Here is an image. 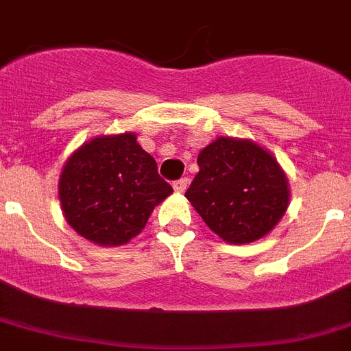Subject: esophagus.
<instances>
[{
  "label": "esophagus",
  "instance_id": "34e87169",
  "mask_svg": "<svg viewBox=\"0 0 351 351\" xmlns=\"http://www.w3.org/2000/svg\"><path fill=\"white\" fill-rule=\"evenodd\" d=\"M187 187H189V180L187 178H180V180H176L175 184H173L175 193H178V194H184L185 189H187Z\"/></svg>",
  "mask_w": 351,
  "mask_h": 351
}]
</instances>
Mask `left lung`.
Returning a JSON list of instances; mask_svg holds the SVG:
<instances>
[{"label":"left lung","instance_id":"1","mask_svg":"<svg viewBox=\"0 0 351 351\" xmlns=\"http://www.w3.org/2000/svg\"><path fill=\"white\" fill-rule=\"evenodd\" d=\"M197 166L185 197L224 242L243 245L263 239L288 210L285 169L251 139H213L197 155Z\"/></svg>","mask_w":351,"mask_h":351}]
</instances>
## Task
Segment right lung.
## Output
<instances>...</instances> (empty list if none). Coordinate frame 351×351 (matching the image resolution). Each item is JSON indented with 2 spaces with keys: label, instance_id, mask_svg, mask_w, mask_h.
Masks as SVG:
<instances>
[{
  "label": "right lung",
  "instance_id": "1",
  "mask_svg": "<svg viewBox=\"0 0 351 351\" xmlns=\"http://www.w3.org/2000/svg\"><path fill=\"white\" fill-rule=\"evenodd\" d=\"M173 194L134 132L97 136L66 158L58 182L65 221L83 239L118 247L146 226L154 208Z\"/></svg>",
  "mask_w": 351,
  "mask_h": 351
}]
</instances>
